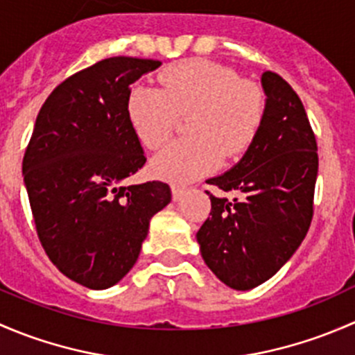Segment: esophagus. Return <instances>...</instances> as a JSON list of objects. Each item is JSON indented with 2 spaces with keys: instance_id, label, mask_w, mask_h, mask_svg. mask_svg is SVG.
Masks as SVG:
<instances>
[{
  "instance_id": "esophagus-1",
  "label": "esophagus",
  "mask_w": 355,
  "mask_h": 355,
  "mask_svg": "<svg viewBox=\"0 0 355 355\" xmlns=\"http://www.w3.org/2000/svg\"><path fill=\"white\" fill-rule=\"evenodd\" d=\"M184 194H185V187H182V185H177V184L171 185V198H173V200H180L184 198Z\"/></svg>"
}]
</instances>
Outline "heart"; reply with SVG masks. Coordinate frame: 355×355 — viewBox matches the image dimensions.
I'll return each instance as SVG.
<instances>
[{"label": "heart", "mask_w": 355, "mask_h": 355, "mask_svg": "<svg viewBox=\"0 0 355 355\" xmlns=\"http://www.w3.org/2000/svg\"><path fill=\"white\" fill-rule=\"evenodd\" d=\"M159 91L134 85L127 96V118L142 146L156 149L189 114V137L170 142L153 157L151 170L166 180L189 182L214 170L223 156H242L256 141L264 120V94L257 84L241 80L232 68L187 60L157 75Z\"/></svg>", "instance_id": "obj_1"}]
</instances>
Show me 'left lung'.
<instances>
[{"instance_id":"left-lung-1","label":"left lung","mask_w":355,"mask_h":355,"mask_svg":"<svg viewBox=\"0 0 355 355\" xmlns=\"http://www.w3.org/2000/svg\"><path fill=\"white\" fill-rule=\"evenodd\" d=\"M266 111L256 141L227 173L207 180L237 198L209 194L198 232L204 263L235 290L270 280L299 249L313 220L318 144L302 101L275 71L261 77Z\"/></svg>"}]
</instances>
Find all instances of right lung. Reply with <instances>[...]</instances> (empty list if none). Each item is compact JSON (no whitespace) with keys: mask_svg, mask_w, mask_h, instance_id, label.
I'll return each instance as SVG.
<instances>
[{"mask_svg":"<svg viewBox=\"0 0 355 355\" xmlns=\"http://www.w3.org/2000/svg\"><path fill=\"white\" fill-rule=\"evenodd\" d=\"M161 65L113 56L63 80L42 105L22 173L37 237L51 263L103 290L137 261L149 221L171 200L159 180L125 185L146 163L127 118L130 85Z\"/></svg>","mask_w":355,"mask_h":355,"instance_id":"right-lung-1","label":"right lung"}]
</instances>
